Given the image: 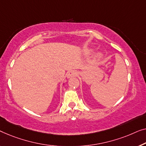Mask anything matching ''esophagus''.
<instances>
[{
  "instance_id": "34e87169",
  "label": "esophagus",
  "mask_w": 146,
  "mask_h": 146,
  "mask_svg": "<svg viewBox=\"0 0 146 146\" xmlns=\"http://www.w3.org/2000/svg\"><path fill=\"white\" fill-rule=\"evenodd\" d=\"M76 76H77V72L76 71L73 70V71H69V72L67 73V79H69V78L76 77Z\"/></svg>"
}]
</instances>
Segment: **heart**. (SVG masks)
I'll return each instance as SVG.
<instances>
[{"label": "heart", "instance_id": "obj_1", "mask_svg": "<svg viewBox=\"0 0 146 146\" xmlns=\"http://www.w3.org/2000/svg\"><path fill=\"white\" fill-rule=\"evenodd\" d=\"M91 51H92V50H89V52H87V53H90V52H91ZM96 57H97V58H99V59L101 58V57H102V54H101V53H96Z\"/></svg>", "mask_w": 146, "mask_h": 146}]
</instances>
